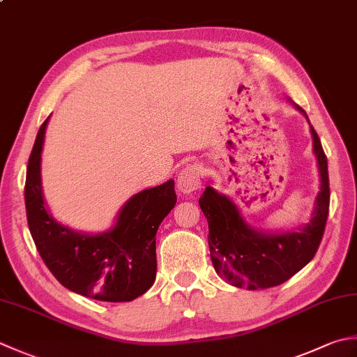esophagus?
<instances>
[{
    "instance_id": "1",
    "label": "esophagus",
    "mask_w": 357,
    "mask_h": 357,
    "mask_svg": "<svg viewBox=\"0 0 357 357\" xmlns=\"http://www.w3.org/2000/svg\"><path fill=\"white\" fill-rule=\"evenodd\" d=\"M202 170L198 164H188L185 169L181 170L178 176V188L181 193L188 195L198 190L201 187Z\"/></svg>"
}]
</instances>
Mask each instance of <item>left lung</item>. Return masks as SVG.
<instances>
[{
    "instance_id": "obj_1",
    "label": "left lung",
    "mask_w": 357,
    "mask_h": 357,
    "mask_svg": "<svg viewBox=\"0 0 357 357\" xmlns=\"http://www.w3.org/2000/svg\"><path fill=\"white\" fill-rule=\"evenodd\" d=\"M296 108L310 123L305 111ZM310 130L320 174V192L306 225L283 232H264L248 225L227 195L218 193L212 185H207L201 195L199 206L208 222L207 238L213 268L236 288L255 291L282 284L303 269L317 252L330 211V179L322 144L311 123Z\"/></svg>"
}]
</instances>
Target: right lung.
Listing matches in <instances>:
<instances>
[{
  "label": "right lung",
  "instance_id": "right-lung-1",
  "mask_svg": "<svg viewBox=\"0 0 357 357\" xmlns=\"http://www.w3.org/2000/svg\"><path fill=\"white\" fill-rule=\"evenodd\" d=\"M49 117L27 162L24 202L35 246L52 275L69 291L100 302H131L156 278V232L176 204L174 181L145 188L121 207L114 226L86 234L49 212L41 185V151Z\"/></svg>",
  "mask_w": 357,
  "mask_h": 357
}]
</instances>
